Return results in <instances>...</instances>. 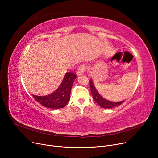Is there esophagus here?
Returning <instances> with one entry per match:
<instances>
[{"instance_id":"34e87169","label":"esophagus","mask_w":158,"mask_h":158,"mask_svg":"<svg viewBox=\"0 0 158 158\" xmlns=\"http://www.w3.org/2000/svg\"><path fill=\"white\" fill-rule=\"evenodd\" d=\"M85 70V65H81L78 66L77 70H76V74L78 76L82 75Z\"/></svg>"}]
</instances>
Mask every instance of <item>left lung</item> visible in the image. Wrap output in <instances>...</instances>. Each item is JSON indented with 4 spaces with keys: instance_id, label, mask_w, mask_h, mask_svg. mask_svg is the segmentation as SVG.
I'll list each match as a JSON object with an SVG mask.
<instances>
[{
    "instance_id": "1",
    "label": "left lung",
    "mask_w": 158,
    "mask_h": 158,
    "mask_svg": "<svg viewBox=\"0 0 158 158\" xmlns=\"http://www.w3.org/2000/svg\"><path fill=\"white\" fill-rule=\"evenodd\" d=\"M89 84H90L91 92H92L93 99L100 107L105 109H111V108H113V107L120 106V105H121L124 102V101L111 102V101H109L107 99H106L98 93L97 89H95L92 79L89 80Z\"/></svg>"
}]
</instances>
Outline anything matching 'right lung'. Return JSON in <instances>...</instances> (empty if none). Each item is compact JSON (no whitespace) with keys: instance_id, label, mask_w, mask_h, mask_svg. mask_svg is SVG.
Returning a JSON list of instances; mask_svg holds the SVG:
<instances>
[{"instance_id":"obj_1","label":"right lung","mask_w":158,"mask_h":158,"mask_svg":"<svg viewBox=\"0 0 158 158\" xmlns=\"http://www.w3.org/2000/svg\"><path fill=\"white\" fill-rule=\"evenodd\" d=\"M76 74L73 73H66L59 87L54 92L45 96L32 95L37 102L42 106L50 109H60L64 107L70 98V92Z\"/></svg>"}]
</instances>
